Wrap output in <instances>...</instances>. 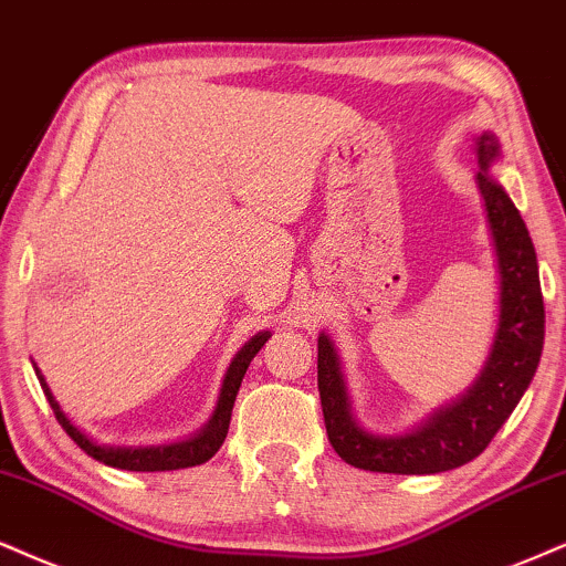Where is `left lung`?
I'll return each mask as SVG.
<instances>
[{
	"label": "left lung",
	"mask_w": 566,
	"mask_h": 566,
	"mask_svg": "<svg viewBox=\"0 0 566 566\" xmlns=\"http://www.w3.org/2000/svg\"><path fill=\"white\" fill-rule=\"evenodd\" d=\"M475 157L480 167L475 184L496 251L499 323L485 365L480 367L472 386L411 430L380 436L361 428L354 417L344 365L333 338L327 333H319L317 338V388L327 438L338 457L359 470L436 475L472 462L509 420L538 369L546 312L535 247L520 209L509 199L504 186L491 176L493 163L501 157L496 134L483 130L475 138Z\"/></svg>",
	"instance_id": "obj_1"
}]
</instances>
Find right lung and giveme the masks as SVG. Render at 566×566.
Returning <instances> with one entry per match:
<instances>
[{
    "mask_svg": "<svg viewBox=\"0 0 566 566\" xmlns=\"http://www.w3.org/2000/svg\"><path fill=\"white\" fill-rule=\"evenodd\" d=\"M270 336H272L270 331H262V333H256V336H251L247 344L241 346V352L235 354L233 361H230L226 378H222L218 403H214L212 417H209L205 428L193 432V436L184 438V441H170V443H157V446H115V443L94 441L86 430H81L78 424H75L65 415V411H62L60 401L54 399L52 388L46 386L41 369L36 365H33V369H36V378L41 382V388H44V396H46L49 407H52V411H54V417H57V422L65 428L67 436L88 453V457L96 459V462H104L109 467H117V470H130V472L186 470V467H197V464L209 462V459L218 453L222 441H226L228 424H230V411H233L235 394H239L243 375H247L251 359H254L256 352L268 344Z\"/></svg>",
    "mask_w": 566,
    "mask_h": 566,
    "instance_id": "1",
    "label": "right lung"
}]
</instances>
